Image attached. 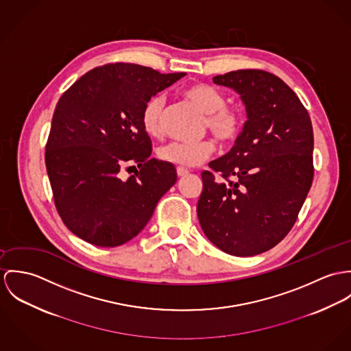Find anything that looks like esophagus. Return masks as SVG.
I'll return each instance as SVG.
<instances>
[{"mask_svg": "<svg viewBox=\"0 0 351 351\" xmlns=\"http://www.w3.org/2000/svg\"><path fill=\"white\" fill-rule=\"evenodd\" d=\"M176 172H178V176L179 178H183V176H187L189 173H190V171L189 169H186V168H183V167H178V169H176Z\"/></svg>", "mask_w": 351, "mask_h": 351, "instance_id": "obj_1", "label": "esophagus"}]
</instances>
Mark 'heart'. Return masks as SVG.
<instances>
[{"label":"heart","mask_w":351,"mask_h":351,"mask_svg":"<svg viewBox=\"0 0 351 351\" xmlns=\"http://www.w3.org/2000/svg\"><path fill=\"white\" fill-rule=\"evenodd\" d=\"M184 95L195 106L206 114V125L211 133L223 143L235 140L243 126V116L235 108H228L226 99L221 91L208 84H193L184 90ZM164 97H151L141 112V125L144 132L157 137L161 133V113ZM214 152V144L210 140L186 143L171 141L157 149L160 160L180 167H196Z\"/></svg>","instance_id":"obj_1"}]
</instances>
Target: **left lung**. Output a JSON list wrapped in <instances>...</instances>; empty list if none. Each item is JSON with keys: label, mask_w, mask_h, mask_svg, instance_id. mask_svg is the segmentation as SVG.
Segmentation results:
<instances>
[{"label": "left lung", "mask_w": 351, "mask_h": 351, "mask_svg": "<svg viewBox=\"0 0 351 351\" xmlns=\"http://www.w3.org/2000/svg\"><path fill=\"white\" fill-rule=\"evenodd\" d=\"M213 82L234 90L246 121L233 148L202 173L197 219L222 252L250 257L276 246L296 222L311 189L313 133L308 112L281 79L263 70H238Z\"/></svg>", "instance_id": "8db88e82"}]
</instances>
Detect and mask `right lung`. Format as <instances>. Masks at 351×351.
<instances>
[{"instance_id":"right-lung-1","label":"right lung","mask_w":351,"mask_h":351,"mask_svg":"<svg viewBox=\"0 0 351 351\" xmlns=\"http://www.w3.org/2000/svg\"><path fill=\"white\" fill-rule=\"evenodd\" d=\"M184 75L132 63L108 64L80 77L60 97L45 167L62 221L83 241L101 247L130 241L176 183L173 164L151 158L141 112L151 97ZM130 162L139 169L122 180L120 168Z\"/></svg>"}]
</instances>
